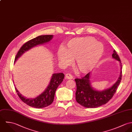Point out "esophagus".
<instances>
[{
	"instance_id": "34e87169",
	"label": "esophagus",
	"mask_w": 132,
	"mask_h": 132,
	"mask_svg": "<svg viewBox=\"0 0 132 132\" xmlns=\"http://www.w3.org/2000/svg\"><path fill=\"white\" fill-rule=\"evenodd\" d=\"M65 78H66V79H73V77H72V76L71 74H70V73H67V74H66V75H65Z\"/></svg>"
}]
</instances>
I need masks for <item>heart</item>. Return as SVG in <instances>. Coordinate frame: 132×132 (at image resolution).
Masks as SVG:
<instances>
[{
    "label": "heart",
    "instance_id": "heart-1",
    "mask_svg": "<svg viewBox=\"0 0 132 132\" xmlns=\"http://www.w3.org/2000/svg\"><path fill=\"white\" fill-rule=\"evenodd\" d=\"M104 52L103 44L90 37L70 40L65 47L60 48L57 56L61 64H69L75 60V65L81 73L91 71L98 63Z\"/></svg>",
    "mask_w": 132,
    "mask_h": 132
}]
</instances>
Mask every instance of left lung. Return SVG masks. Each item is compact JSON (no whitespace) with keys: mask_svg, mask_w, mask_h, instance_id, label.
Wrapping results in <instances>:
<instances>
[{"mask_svg":"<svg viewBox=\"0 0 132 132\" xmlns=\"http://www.w3.org/2000/svg\"><path fill=\"white\" fill-rule=\"evenodd\" d=\"M112 57L119 61L120 66V73L116 82L110 88L98 91L94 89L90 80V73H88L81 79H76L77 91L76 98L77 102L82 106L88 108H94L100 106L107 103L116 92L122 77V64L118 55L114 50Z\"/></svg>","mask_w":132,"mask_h":132,"instance_id":"left-lung-1","label":"left lung"}]
</instances>
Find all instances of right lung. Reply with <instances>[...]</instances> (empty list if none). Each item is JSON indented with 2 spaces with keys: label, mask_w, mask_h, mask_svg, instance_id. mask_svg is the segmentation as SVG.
<instances>
[{
  "label": "right lung",
  "mask_w": 132,
  "mask_h": 132,
  "mask_svg": "<svg viewBox=\"0 0 132 132\" xmlns=\"http://www.w3.org/2000/svg\"><path fill=\"white\" fill-rule=\"evenodd\" d=\"M53 35H42L35 38L24 44L17 53L15 62L23 53L31 48L37 45H42L50 42ZM64 75L63 73L53 74L50 82L45 91L35 98H27L22 96L15 87L16 92L20 100L27 105L36 108H43L53 103L55 91L58 86L63 80Z\"/></svg>",
  "instance_id": "obj_1"
}]
</instances>
